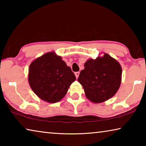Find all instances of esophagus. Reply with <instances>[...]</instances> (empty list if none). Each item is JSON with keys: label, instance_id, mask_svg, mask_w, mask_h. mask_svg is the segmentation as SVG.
Listing matches in <instances>:
<instances>
[{"label": "esophagus", "instance_id": "1", "mask_svg": "<svg viewBox=\"0 0 146 146\" xmlns=\"http://www.w3.org/2000/svg\"><path fill=\"white\" fill-rule=\"evenodd\" d=\"M79 74H80V72H75V76H76V78H78V76H79Z\"/></svg>", "mask_w": 146, "mask_h": 146}]
</instances>
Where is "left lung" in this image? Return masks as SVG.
<instances>
[{
  "label": "left lung",
  "mask_w": 146,
  "mask_h": 146,
  "mask_svg": "<svg viewBox=\"0 0 146 146\" xmlns=\"http://www.w3.org/2000/svg\"><path fill=\"white\" fill-rule=\"evenodd\" d=\"M122 68L107 53L96 59H89L80 71L78 81L88 99L93 103L105 102L114 96L122 80Z\"/></svg>",
  "instance_id": "8db88e82"
}]
</instances>
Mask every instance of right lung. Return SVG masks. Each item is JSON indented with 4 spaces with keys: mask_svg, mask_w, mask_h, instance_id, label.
Returning a JSON list of instances; mask_svg holds the SVG:
<instances>
[{
    "mask_svg": "<svg viewBox=\"0 0 146 146\" xmlns=\"http://www.w3.org/2000/svg\"><path fill=\"white\" fill-rule=\"evenodd\" d=\"M75 80L71 69L55 52L44 54L29 66V86L33 92L46 102L55 103L60 101Z\"/></svg>",
    "mask_w": 146,
    "mask_h": 146,
    "instance_id": "right-lung-1",
    "label": "right lung"
}]
</instances>
